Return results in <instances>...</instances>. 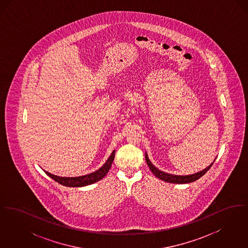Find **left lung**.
I'll return each mask as SVG.
<instances>
[{"mask_svg": "<svg viewBox=\"0 0 248 248\" xmlns=\"http://www.w3.org/2000/svg\"><path fill=\"white\" fill-rule=\"evenodd\" d=\"M145 158H146V162L149 165L151 171L154 173L155 177L166 181V182H169V183H176V184H184V183H189V182H193L195 180H197L198 178H200L201 177H202L209 169L210 167L212 166L213 163L211 165H209L208 167H206L205 169H203L202 171H200L196 174H192V175H189V176H175V175H170V174H167L165 173L159 169H157L155 166H154L149 160L148 158V155L146 154L145 155Z\"/></svg>", "mask_w": 248, "mask_h": 248, "instance_id": "obj_1", "label": "left lung"}]
</instances>
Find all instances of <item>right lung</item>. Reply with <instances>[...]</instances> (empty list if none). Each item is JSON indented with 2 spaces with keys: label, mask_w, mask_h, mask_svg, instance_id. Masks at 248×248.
I'll use <instances>...</instances> for the list:
<instances>
[{
  "label": "right lung",
  "mask_w": 248,
  "mask_h": 248,
  "mask_svg": "<svg viewBox=\"0 0 248 248\" xmlns=\"http://www.w3.org/2000/svg\"><path fill=\"white\" fill-rule=\"evenodd\" d=\"M114 156H115V151L112 152V154H110V156L108 157V159L107 160L106 163L104 165L99 168L97 171H95L94 173L82 176V177H62L52 175L50 173H48L46 171V174L51 177L52 179H54L55 181H57L59 184L63 185V186H67V187H83L86 185H90L92 183H94L98 180H100L101 178L105 177L107 173L108 172V170L110 169L111 164L114 160Z\"/></svg>",
  "instance_id": "right-lung-1"
}]
</instances>
